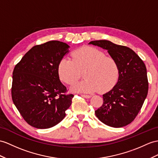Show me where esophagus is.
Returning <instances> with one entry per match:
<instances>
[{
  "instance_id": "esophagus-1",
  "label": "esophagus",
  "mask_w": 158,
  "mask_h": 158,
  "mask_svg": "<svg viewBox=\"0 0 158 158\" xmlns=\"http://www.w3.org/2000/svg\"><path fill=\"white\" fill-rule=\"evenodd\" d=\"M81 96L85 98H89L91 97V95H88V94H81Z\"/></svg>"
}]
</instances>
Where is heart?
Instances as JSON below:
<instances>
[{
  "label": "heart",
  "mask_w": 158,
  "mask_h": 158,
  "mask_svg": "<svg viewBox=\"0 0 158 158\" xmlns=\"http://www.w3.org/2000/svg\"><path fill=\"white\" fill-rule=\"evenodd\" d=\"M72 60L67 57L61 58L58 64L60 78L68 84L74 83L83 70L85 79L75 83L71 87L74 92L91 93L100 90L106 92L116 83L118 70L114 60L101 50L85 47L76 50L72 54Z\"/></svg>",
  "instance_id": "b5f03b06"
}]
</instances>
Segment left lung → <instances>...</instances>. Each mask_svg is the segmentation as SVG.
<instances>
[{"label": "left lung", "mask_w": 158, "mask_h": 158, "mask_svg": "<svg viewBox=\"0 0 158 158\" xmlns=\"http://www.w3.org/2000/svg\"><path fill=\"white\" fill-rule=\"evenodd\" d=\"M107 50L117 64V84L102 95V105L95 110L96 116L106 125L122 127L131 123L141 110L148 92L147 70L143 61L129 48L108 40L90 41Z\"/></svg>", "instance_id": "left-lung-1"}]
</instances>
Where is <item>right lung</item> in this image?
I'll return each mask as SVG.
<instances>
[{
    "label": "right lung",
    "mask_w": 158,
    "mask_h": 158,
    "mask_svg": "<svg viewBox=\"0 0 158 158\" xmlns=\"http://www.w3.org/2000/svg\"><path fill=\"white\" fill-rule=\"evenodd\" d=\"M67 44L50 41L27 52L13 72L11 94L14 105L25 121L33 127L48 129L66 116L73 94H65L58 64L69 53Z\"/></svg>",
    "instance_id": "right-lung-1"
}]
</instances>
